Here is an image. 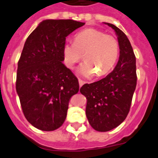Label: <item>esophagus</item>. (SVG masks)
<instances>
[{
  "mask_svg": "<svg viewBox=\"0 0 158 158\" xmlns=\"http://www.w3.org/2000/svg\"><path fill=\"white\" fill-rule=\"evenodd\" d=\"M83 84H84V81H81V80H79V86H80V87H82Z\"/></svg>",
  "mask_w": 158,
  "mask_h": 158,
  "instance_id": "1",
  "label": "esophagus"
}]
</instances>
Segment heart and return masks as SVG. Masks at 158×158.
Wrapping results in <instances>:
<instances>
[{
  "mask_svg": "<svg viewBox=\"0 0 158 158\" xmlns=\"http://www.w3.org/2000/svg\"><path fill=\"white\" fill-rule=\"evenodd\" d=\"M119 52L118 40L95 28L80 31L74 36V43H66L63 47L64 60L70 69H73L84 55L85 63L80 68L79 72L88 78L108 74L114 67Z\"/></svg>",
  "mask_w": 158,
  "mask_h": 158,
  "instance_id": "1",
  "label": "heart"
}]
</instances>
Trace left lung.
<instances>
[{"instance_id":"obj_1","label":"left lung","mask_w":158,"mask_h":158,"mask_svg":"<svg viewBox=\"0 0 158 158\" xmlns=\"http://www.w3.org/2000/svg\"><path fill=\"white\" fill-rule=\"evenodd\" d=\"M120 56L111 73L104 78L84 84L80 91L87 98L86 116L92 127L101 132L109 131L119 126L130 110L133 94L137 85L136 57L126 34L116 26Z\"/></svg>"}]
</instances>
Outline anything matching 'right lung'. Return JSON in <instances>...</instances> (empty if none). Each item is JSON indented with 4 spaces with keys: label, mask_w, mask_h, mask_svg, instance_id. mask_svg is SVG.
<instances>
[{
    "label": "right lung",
    "mask_w": 158,
    "mask_h": 158,
    "mask_svg": "<svg viewBox=\"0 0 158 158\" xmlns=\"http://www.w3.org/2000/svg\"><path fill=\"white\" fill-rule=\"evenodd\" d=\"M85 23L44 20L27 38L18 60L16 90L28 122L39 130L59 128L67 117L70 99L78 92V80L67 68L66 37Z\"/></svg>",
    "instance_id": "add662e5"
}]
</instances>
